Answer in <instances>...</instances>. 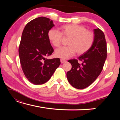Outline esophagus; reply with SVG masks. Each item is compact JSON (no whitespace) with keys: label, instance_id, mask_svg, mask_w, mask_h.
<instances>
[{"label":"esophagus","instance_id":"obj_1","mask_svg":"<svg viewBox=\"0 0 120 120\" xmlns=\"http://www.w3.org/2000/svg\"><path fill=\"white\" fill-rule=\"evenodd\" d=\"M60 61H61V64H63V63L66 62V60L64 59H61Z\"/></svg>","mask_w":120,"mask_h":120}]
</instances>
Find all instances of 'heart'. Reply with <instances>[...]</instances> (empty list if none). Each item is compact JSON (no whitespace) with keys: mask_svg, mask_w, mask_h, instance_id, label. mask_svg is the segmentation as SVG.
<instances>
[{"mask_svg":"<svg viewBox=\"0 0 120 120\" xmlns=\"http://www.w3.org/2000/svg\"><path fill=\"white\" fill-rule=\"evenodd\" d=\"M61 31L52 28L48 32L49 39L54 47L61 45L63 36L69 38L67 46L56 49L55 55L63 59L69 58L77 52L78 55L86 53L90 49L94 41L92 31L87 30L84 26L76 24H67L60 28Z\"/></svg>","mask_w":120,"mask_h":120,"instance_id":"1","label":"heart"}]
</instances>
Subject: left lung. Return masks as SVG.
<instances>
[{"label":"left lung","mask_w":120,"mask_h":120,"mask_svg":"<svg viewBox=\"0 0 120 120\" xmlns=\"http://www.w3.org/2000/svg\"><path fill=\"white\" fill-rule=\"evenodd\" d=\"M94 41L90 49L78 59L68 60L72 67L67 73V79L72 86L77 89L86 88L96 79L106 59L107 45L104 34L98 28L94 30Z\"/></svg>","instance_id":"left-lung-1"}]
</instances>
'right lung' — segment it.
I'll return each mask as SVG.
<instances>
[{
  "instance_id": "obj_1",
  "label": "right lung",
  "mask_w": 120,
  "mask_h": 120,
  "mask_svg": "<svg viewBox=\"0 0 120 120\" xmlns=\"http://www.w3.org/2000/svg\"><path fill=\"white\" fill-rule=\"evenodd\" d=\"M54 26L50 19L40 17L28 22L22 33L20 62L26 78L33 84L47 82L61 64L59 58H45L54 51L48 38V32Z\"/></svg>"
}]
</instances>
